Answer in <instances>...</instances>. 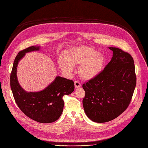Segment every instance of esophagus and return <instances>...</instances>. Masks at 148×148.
<instances>
[{
    "label": "esophagus",
    "instance_id": "34e87169",
    "mask_svg": "<svg viewBox=\"0 0 148 148\" xmlns=\"http://www.w3.org/2000/svg\"><path fill=\"white\" fill-rule=\"evenodd\" d=\"M74 83H75V88H78V87H80V86H81V84H80V82H78V81H77V80L75 81Z\"/></svg>",
    "mask_w": 148,
    "mask_h": 148
}]
</instances>
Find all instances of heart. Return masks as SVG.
I'll return each instance as SVG.
<instances>
[{
	"label": "heart",
	"mask_w": 148,
	"mask_h": 148,
	"mask_svg": "<svg viewBox=\"0 0 148 148\" xmlns=\"http://www.w3.org/2000/svg\"><path fill=\"white\" fill-rule=\"evenodd\" d=\"M58 62L62 70L67 73L73 71L72 66L80 65L79 70L80 77L90 80L98 76L102 71L104 58L90 47L80 46L71 48L66 59L60 58Z\"/></svg>",
	"instance_id": "obj_1"
}]
</instances>
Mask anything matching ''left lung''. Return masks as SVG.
<instances>
[{"mask_svg": "<svg viewBox=\"0 0 148 148\" xmlns=\"http://www.w3.org/2000/svg\"><path fill=\"white\" fill-rule=\"evenodd\" d=\"M108 48L113 52L110 62L98 76L82 86L84 112L99 123L115 119L128 108L136 83L131 55L120 48Z\"/></svg>", "mask_w": 148, "mask_h": 148, "instance_id": "8db88e82", "label": "left lung"}]
</instances>
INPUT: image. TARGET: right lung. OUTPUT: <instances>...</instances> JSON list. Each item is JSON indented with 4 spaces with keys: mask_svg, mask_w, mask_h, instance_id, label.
<instances>
[{
    "mask_svg": "<svg viewBox=\"0 0 148 148\" xmlns=\"http://www.w3.org/2000/svg\"><path fill=\"white\" fill-rule=\"evenodd\" d=\"M40 48V46H32L18 53L10 74V87L16 104L26 116L38 123H51L61 115L64 106L62 98L74 91L75 85L72 80L56 76L40 92H27L23 89L17 80L18 64L25 53L38 51Z\"/></svg>",
    "mask_w": 148,
    "mask_h": 148,
    "instance_id": "add662e5",
    "label": "right lung"
}]
</instances>
